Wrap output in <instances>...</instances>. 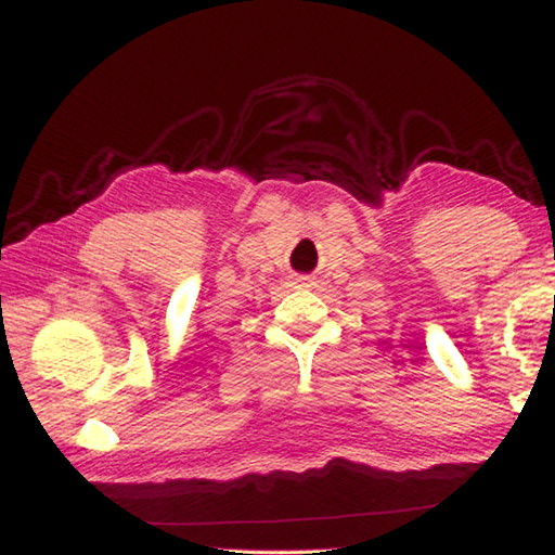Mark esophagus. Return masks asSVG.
<instances>
[{
    "instance_id": "obj_1",
    "label": "esophagus",
    "mask_w": 555,
    "mask_h": 555,
    "mask_svg": "<svg viewBox=\"0 0 555 555\" xmlns=\"http://www.w3.org/2000/svg\"><path fill=\"white\" fill-rule=\"evenodd\" d=\"M298 281H300V284H302V286H308V284H310V276H300Z\"/></svg>"
}]
</instances>
